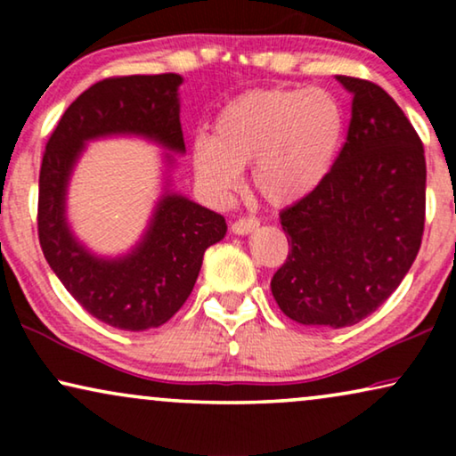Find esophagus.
<instances>
[{
  "mask_svg": "<svg viewBox=\"0 0 456 456\" xmlns=\"http://www.w3.org/2000/svg\"><path fill=\"white\" fill-rule=\"evenodd\" d=\"M257 226L259 222L255 220V217H239V220L232 222V232L239 236H245V234H251Z\"/></svg>",
  "mask_w": 456,
  "mask_h": 456,
  "instance_id": "esophagus-1",
  "label": "esophagus"
}]
</instances>
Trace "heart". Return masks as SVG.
<instances>
[{"instance_id":"obj_1","label":"heart","mask_w":456,"mask_h":456,"mask_svg":"<svg viewBox=\"0 0 456 456\" xmlns=\"http://www.w3.org/2000/svg\"><path fill=\"white\" fill-rule=\"evenodd\" d=\"M211 136L191 145V164L201 189L226 201L251 164L255 191L276 208L315 195L338 164L346 139L342 103L326 89L267 86L224 103Z\"/></svg>"}]
</instances>
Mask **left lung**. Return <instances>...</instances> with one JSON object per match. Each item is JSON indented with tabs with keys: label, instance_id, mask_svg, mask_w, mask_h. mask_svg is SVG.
Listing matches in <instances>:
<instances>
[{
	"label": "left lung",
	"instance_id": "obj_1",
	"mask_svg": "<svg viewBox=\"0 0 456 456\" xmlns=\"http://www.w3.org/2000/svg\"><path fill=\"white\" fill-rule=\"evenodd\" d=\"M353 95L346 142L315 195L280 214L290 251L272 295L303 326L346 328L371 315L413 265L426 222V155L382 86L336 77Z\"/></svg>",
	"mask_w": 456,
	"mask_h": 456
}]
</instances>
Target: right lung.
<instances>
[{"label":"right lung","instance_id":"add662e5","mask_svg":"<svg viewBox=\"0 0 456 456\" xmlns=\"http://www.w3.org/2000/svg\"><path fill=\"white\" fill-rule=\"evenodd\" d=\"M180 85V74L99 80L64 111L43 155L37 214L43 255L83 309L128 332L158 328L183 307L208 247L226 236V220L174 192L167 180L142 239L126 255L102 257L68 224V183L86 142L105 136H141L183 155ZM174 161L166 153L167 167Z\"/></svg>","mask_w":456,"mask_h":456}]
</instances>
